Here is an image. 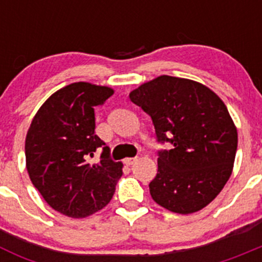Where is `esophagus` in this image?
<instances>
[{
    "mask_svg": "<svg viewBox=\"0 0 262 262\" xmlns=\"http://www.w3.org/2000/svg\"><path fill=\"white\" fill-rule=\"evenodd\" d=\"M136 160H138V157H127V159H124V164L126 165H133Z\"/></svg>",
    "mask_w": 262,
    "mask_h": 262,
    "instance_id": "34e87169",
    "label": "esophagus"
}]
</instances>
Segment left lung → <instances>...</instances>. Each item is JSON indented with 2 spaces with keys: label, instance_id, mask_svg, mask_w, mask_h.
Here are the masks:
<instances>
[{
  "label": "left lung",
  "instance_id": "8db88e82",
  "mask_svg": "<svg viewBox=\"0 0 262 262\" xmlns=\"http://www.w3.org/2000/svg\"><path fill=\"white\" fill-rule=\"evenodd\" d=\"M152 118L160 151L152 200L176 214H193L216 198L233 169L237 129L227 106L206 85L189 78L159 76L129 93Z\"/></svg>",
  "mask_w": 262,
  "mask_h": 262
}]
</instances>
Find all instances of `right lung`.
Instances as JSON below:
<instances>
[{"mask_svg": "<svg viewBox=\"0 0 262 262\" xmlns=\"http://www.w3.org/2000/svg\"><path fill=\"white\" fill-rule=\"evenodd\" d=\"M113 94L108 86L73 82L55 92L32 118L25 142L27 172L60 214L89 216L114 195L123 164L108 159V147L98 163H90L97 148L105 145L94 131V107Z\"/></svg>", "mask_w": 262, "mask_h": 262, "instance_id": "obj_1", "label": "right lung"}]
</instances>
